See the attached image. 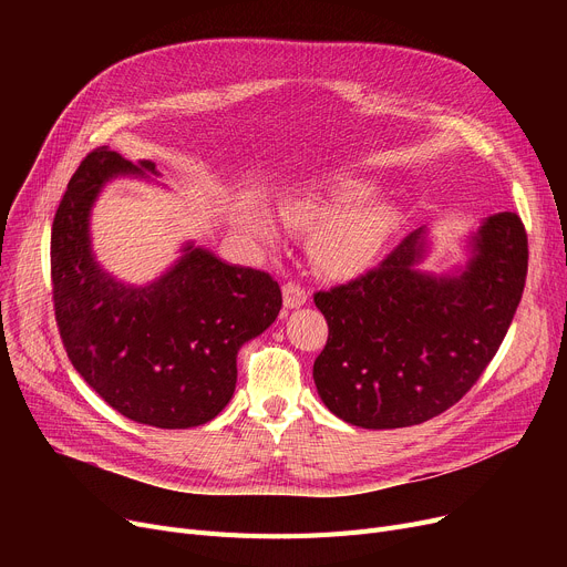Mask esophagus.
I'll use <instances>...</instances> for the list:
<instances>
[{
	"mask_svg": "<svg viewBox=\"0 0 567 567\" xmlns=\"http://www.w3.org/2000/svg\"><path fill=\"white\" fill-rule=\"evenodd\" d=\"M282 301H285V308H301V306H306V301H308V291L301 287V285H296V282H287L285 287H282Z\"/></svg>",
	"mask_w": 567,
	"mask_h": 567,
	"instance_id": "34e87169",
	"label": "esophagus"
}]
</instances>
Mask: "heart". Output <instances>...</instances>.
<instances>
[{"instance_id":"b5f03b06","label":"heart","mask_w":567,"mask_h":567,"mask_svg":"<svg viewBox=\"0 0 567 567\" xmlns=\"http://www.w3.org/2000/svg\"><path fill=\"white\" fill-rule=\"evenodd\" d=\"M372 188L359 178H338L319 188L289 197L280 216L303 231H315L312 252L323 274L333 278H355L374 264L385 238L395 225V212L383 202H364ZM250 227L264 238L274 229L264 218H252Z\"/></svg>"}]
</instances>
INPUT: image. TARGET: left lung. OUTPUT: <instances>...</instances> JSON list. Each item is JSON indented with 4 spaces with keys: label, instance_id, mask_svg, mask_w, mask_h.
<instances>
[{
    "label": "left lung",
    "instance_id": "obj_1",
    "mask_svg": "<svg viewBox=\"0 0 567 567\" xmlns=\"http://www.w3.org/2000/svg\"><path fill=\"white\" fill-rule=\"evenodd\" d=\"M427 248L421 227L365 276L315 293L329 340L312 377L344 423L395 430L434 419L481 379L511 329L528 268L517 214L471 231L453 274L423 271Z\"/></svg>",
    "mask_w": 567,
    "mask_h": 567
}]
</instances>
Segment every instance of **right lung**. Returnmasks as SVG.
<instances>
[{
	"label": "right lung",
	"instance_id": "add662e5",
	"mask_svg": "<svg viewBox=\"0 0 567 567\" xmlns=\"http://www.w3.org/2000/svg\"><path fill=\"white\" fill-rule=\"evenodd\" d=\"M158 174L94 148L59 204L52 238V301L59 336L80 377L126 419L161 430L204 425L236 389V353L282 308L278 282L225 264L193 241L142 287L110 276L92 250V206L114 176Z\"/></svg>",
	"mask_w": 567,
	"mask_h": 567
}]
</instances>
